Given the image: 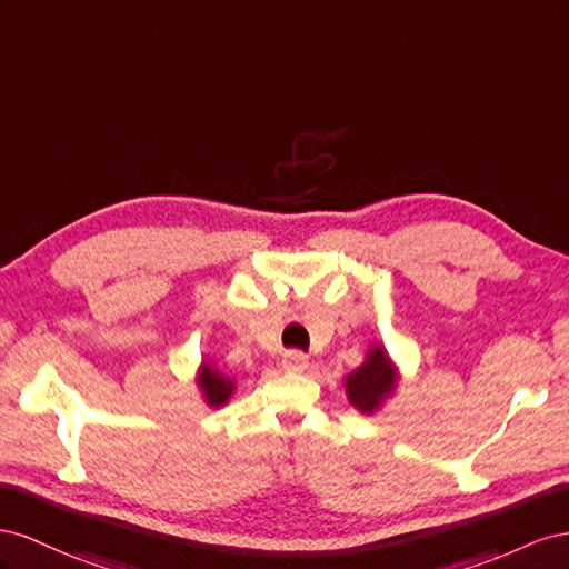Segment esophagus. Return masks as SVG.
I'll list each match as a JSON object with an SVG mask.
<instances>
[{
    "label": "esophagus",
    "instance_id": "34e87169",
    "mask_svg": "<svg viewBox=\"0 0 569 569\" xmlns=\"http://www.w3.org/2000/svg\"><path fill=\"white\" fill-rule=\"evenodd\" d=\"M281 365H283V371H288V375H302L310 362H307V357L302 352H286Z\"/></svg>",
    "mask_w": 569,
    "mask_h": 569
}]
</instances>
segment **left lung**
<instances>
[{
    "mask_svg": "<svg viewBox=\"0 0 569 569\" xmlns=\"http://www.w3.org/2000/svg\"><path fill=\"white\" fill-rule=\"evenodd\" d=\"M400 383V367L383 343H371L362 365L343 379L346 398L357 412L377 415L391 400Z\"/></svg>",
    "mask_w": 569,
    "mask_h": 569,
    "instance_id": "obj_1",
    "label": "left lung"
}]
</instances>
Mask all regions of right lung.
Returning <instances> with one entry per match:
<instances>
[{
  "label": "right lung",
  "instance_id": "obj_1",
  "mask_svg": "<svg viewBox=\"0 0 569 569\" xmlns=\"http://www.w3.org/2000/svg\"><path fill=\"white\" fill-rule=\"evenodd\" d=\"M194 383H198V391L209 408H223L236 393V377L223 375V371L212 362L202 360L198 371H194Z\"/></svg>",
  "mask_w": 569,
  "mask_h": 569
}]
</instances>
